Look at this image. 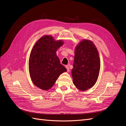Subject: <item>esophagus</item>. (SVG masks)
<instances>
[{
  "label": "esophagus",
  "mask_w": 126,
  "mask_h": 126,
  "mask_svg": "<svg viewBox=\"0 0 126 126\" xmlns=\"http://www.w3.org/2000/svg\"><path fill=\"white\" fill-rule=\"evenodd\" d=\"M66 68L67 71L69 72V67H68V66H66Z\"/></svg>",
  "instance_id": "obj_1"
}]
</instances>
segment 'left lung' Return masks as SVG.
I'll return each instance as SVG.
<instances>
[{
	"label": "left lung",
	"instance_id": "left-lung-1",
	"mask_svg": "<svg viewBox=\"0 0 126 126\" xmlns=\"http://www.w3.org/2000/svg\"><path fill=\"white\" fill-rule=\"evenodd\" d=\"M73 65L71 74L76 88L81 91L92 88L97 81L100 68L99 52L92 41L83 39L77 45Z\"/></svg>",
	"mask_w": 126,
	"mask_h": 126
}]
</instances>
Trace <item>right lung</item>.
<instances>
[{
  "mask_svg": "<svg viewBox=\"0 0 126 126\" xmlns=\"http://www.w3.org/2000/svg\"><path fill=\"white\" fill-rule=\"evenodd\" d=\"M64 43L51 35H45L37 41L30 52L29 71L33 83L47 91L54 86L59 76L67 71L60 63L56 51Z\"/></svg>",
  "mask_w": 126,
  "mask_h": 126,
  "instance_id": "right-lung-1",
  "label": "right lung"
}]
</instances>
